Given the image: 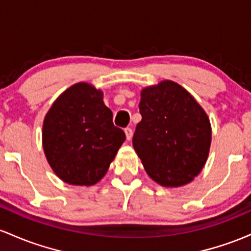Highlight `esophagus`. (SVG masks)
Returning <instances> with one entry per match:
<instances>
[{"label":"esophagus","instance_id":"1","mask_svg":"<svg viewBox=\"0 0 251 251\" xmlns=\"http://www.w3.org/2000/svg\"><path fill=\"white\" fill-rule=\"evenodd\" d=\"M125 133H126V140H131V136H133V130L130 128H126L125 129Z\"/></svg>","mask_w":251,"mask_h":251}]
</instances>
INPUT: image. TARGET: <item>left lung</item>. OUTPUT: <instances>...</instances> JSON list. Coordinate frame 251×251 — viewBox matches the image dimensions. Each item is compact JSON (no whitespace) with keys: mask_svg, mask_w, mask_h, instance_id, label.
I'll return each mask as SVG.
<instances>
[{"mask_svg":"<svg viewBox=\"0 0 251 251\" xmlns=\"http://www.w3.org/2000/svg\"><path fill=\"white\" fill-rule=\"evenodd\" d=\"M133 146L146 172L165 187L190 184L209 156L210 118L186 89L162 80L141 90Z\"/></svg>","mask_w":251,"mask_h":251,"instance_id":"obj_1","label":"left lung"}]
</instances>
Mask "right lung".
Masks as SVG:
<instances>
[{
	"label": "right lung",
	"mask_w": 251,
	"mask_h": 251,
	"mask_svg": "<svg viewBox=\"0 0 251 251\" xmlns=\"http://www.w3.org/2000/svg\"><path fill=\"white\" fill-rule=\"evenodd\" d=\"M125 140V131L112 123L102 90L85 81L65 90L42 125V147L50 168L75 186L102 180Z\"/></svg>",
	"instance_id": "obj_1"
}]
</instances>
